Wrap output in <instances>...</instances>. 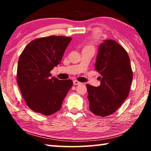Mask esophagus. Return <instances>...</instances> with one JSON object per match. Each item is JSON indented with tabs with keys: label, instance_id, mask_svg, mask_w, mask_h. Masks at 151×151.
Segmentation results:
<instances>
[{
	"label": "esophagus",
	"instance_id": "esophagus-1",
	"mask_svg": "<svg viewBox=\"0 0 151 151\" xmlns=\"http://www.w3.org/2000/svg\"><path fill=\"white\" fill-rule=\"evenodd\" d=\"M73 84L75 85H79V84H81V83L80 82H78V81H73Z\"/></svg>",
	"mask_w": 151,
	"mask_h": 151
}]
</instances>
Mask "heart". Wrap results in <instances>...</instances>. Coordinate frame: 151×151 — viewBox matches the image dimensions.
<instances>
[{
    "label": "heart",
    "instance_id": "obj_1",
    "mask_svg": "<svg viewBox=\"0 0 151 151\" xmlns=\"http://www.w3.org/2000/svg\"><path fill=\"white\" fill-rule=\"evenodd\" d=\"M93 42H91V44H89L88 45H87V47H86V48H91V49H93Z\"/></svg>",
    "mask_w": 151,
    "mask_h": 151
}]
</instances>
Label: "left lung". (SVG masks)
<instances>
[{
  "label": "left lung",
  "instance_id": "1",
  "mask_svg": "<svg viewBox=\"0 0 151 151\" xmlns=\"http://www.w3.org/2000/svg\"><path fill=\"white\" fill-rule=\"evenodd\" d=\"M95 70L101 75V85H86L89 109L96 115H110L129 96L132 71L127 51L113 40H105L99 45Z\"/></svg>",
  "mask_w": 151,
  "mask_h": 151
}]
</instances>
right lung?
Listing matches in <instances>:
<instances>
[{
    "mask_svg": "<svg viewBox=\"0 0 151 151\" xmlns=\"http://www.w3.org/2000/svg\"><path fill=\"white\" fill-rule=\"evenodd\" d=\"M72 38L49 36L33 40L20 55L17 81L27 105L45 116L59 111L73 81H60L50 72L60 63Z\"/></svg>",
    "mask_w": 151,
    "mask_h": 151,
    "instance_id": "right-lung-1",
    "label": "right lung"
}]
</instances>
